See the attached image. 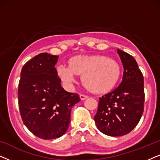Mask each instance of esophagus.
Listing matches in <instances>:
<instances>
[{"instance_id":"1","label":"esophagus","mask_w":160,"mask_h":160,"mask_svg":"<svg viewBox=\"0 0 160 160\" xmlns=\"http://www.w3.org/2000/svg\"><path fill=\"white\" fill-rule=\"evenodd\" d=\"M87 98H88V97H87V96L85 95H80V99L82 100H84L85 99H87Z\"/></svg>"}]
</instances>
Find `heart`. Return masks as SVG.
Wrapping results in <instances>:
<instances>
[{
	"label": "heart",
	"instance_id": "1",
	"mask_svg": "<svg viewBox=\"0 0 160 160\" xmlns=\"http://www.w3.org/2000/svg\"><path fill=\"white\" fill-rule=\"evenodd\" d=\"M61 80L67 84H73L74 75L82 76L84 86L92 92L106 94L117 84L121 68L112 59L102 55H76L68 61V68H58Z\"/></svg>",
	"mask_w": 160,
	"mask_h": 160
}]
</instances>
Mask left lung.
<instances>
[{
  "instance_id": "8db88e82",
  "label": "left lung",
  "mask_w": 160,
  "mask_h": 160,
  "mask_svg": "<svg viewBox=\"0 0 160 160\" xmlns=\"http://www.w3.org/2000/svg\"><path fill=\"white\" fill-rule=\"evenodd\" d=\"M124 72L122 81L114 90L99 98L94 119L100 132L109 136H122L134 129L144 108L143 76L132 56L119 49Z\"/></svg>"
}]
</instances>
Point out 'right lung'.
<instances>
[{"label": "right lung", "instance_id": "right-lung-1", "mask_svg": "<svg viewBox=\"0 0 160 160\" xmlns=\"http://www.w3.org/2000/svg\"><path fill=\"white\" fill-rule=\"evenodd\" d=\"M59 57L41 53L24 65L18 87L22 119L36 136L44 140L66 132L71 111L80 101L76 93L65 91L54 66Z\"/></svg>", "mask_w": 160, "mask_h": 160}]
</instances>
